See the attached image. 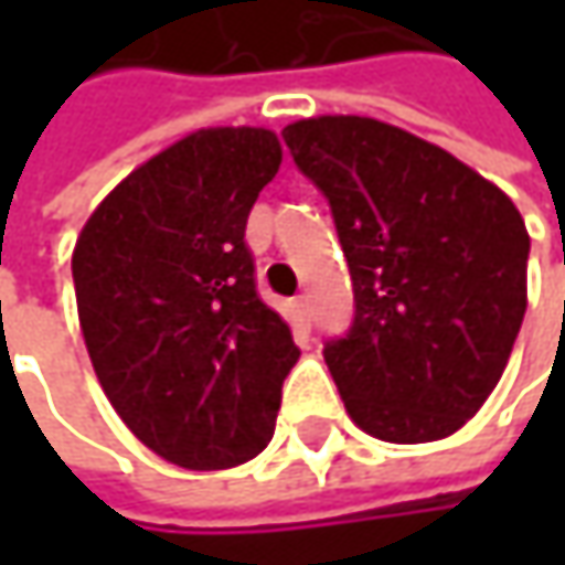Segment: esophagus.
<instances>
[{"label":"esophagus","instance_id":"1","mask_svg":"<svg viewBox=\"0 0 565 565\" xmlns=\"http://www.w3.org/2000/svg\"><path fill=\"white\" fill-rule=\"evenodd\" d=\"M292 311L301 323H311V298L308 295H298L292 301Z\"/></svg>","mask_w":565,"mask_h":565}]
</instances>
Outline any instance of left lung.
<instances>
[{"mask_svg": "<svg viewBox=\"0 0 565 565\" xmlns=\"http://www.w3.org/2000/svg\"><path fill=\"white\" fill-rule=\"evenodd\" d=\"M330 201L355 320L323 345L345 412L386 444L456 434L484 405L519 337L529 232L500 188L444 147L364 116L282 128Z\"/></svg>", "mask_w": 565, "mask_h": 565, "instance_id": "1", "label": "left lung"}]
</instances>
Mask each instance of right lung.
Segmentation results:
<instances>
[{
  "mask_svg": "<svg viewBox=\"0 0 565 565\" xmlns=\"http://www.w3.org/2000/svg\"><path fill=\"white\" fill-rule=\"evenodd\" d=\"M279 163L267 128H201L138 166L77 235V317L99 386L172 466H242L270 444L301 352L257 295L245 226Z\"/></svg>",
  "mask_w": 565,
  "mask_h": 565,
  "instance_id": "right-lung-1",
  "label": "right lung"
}]
</instances>
